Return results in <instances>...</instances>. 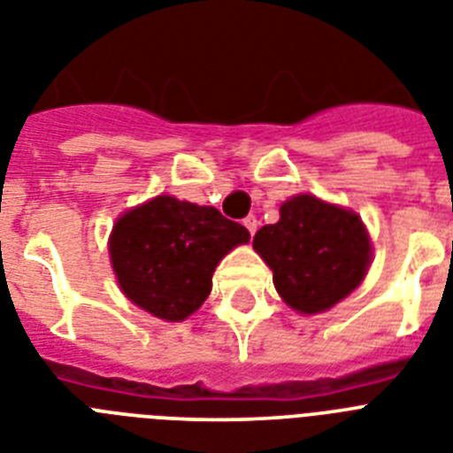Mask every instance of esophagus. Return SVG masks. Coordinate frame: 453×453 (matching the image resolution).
<instances>
[{
  "instance_id": "34e87169",
  "label": "esophagus",
  "mask_w": 453,
  "mask_h": 453,
  "mask_svg": "<svg viewBox=\"0 0 453 453\" xmlns=\"http://www.w3.org/2000/svg\"><path fill=\"white\" fill-rule=\"evenodd\" d=\"M244 227L249 230V234H256V230H258V219L256 216H246Z\"/></svg>"
}]
</instances>
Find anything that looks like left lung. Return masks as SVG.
<instances>
[{
	"mask_svg": "<svg viewBox=\"0 0 453 453\" xmlns=\"http://www.w3.org/2000/svg\"><path fill=\"white\" fill-rule=\"evenodd\" d=\"M279 220L263 226L253 249L270 265L274 288L300 314H319L365 279L372 246L358 214L314 195L281 204Z\"/></svg>",
	"mask_w": 453,
	"mask_h": 453,
	"instance_id": "1",
	"label": "left lung"
}]
</instances>
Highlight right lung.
I'll use <instances>...</instances> for the list:
<instances>
[{"mask_svg":"<svg viewBox=\"0 0 453 453\" xmlns=\"http://www.w3.org/2000/svg\"><path fill=\"white\" fill-rule=\"evenodd\" d=\"M246 242L249 230L219 209L157 195L116 220L109 253L132 303L165 321H183L211 293L216 265Z\"/></svg>","mask_w":453,"mask_h":453,"instance_id":"add662e5","label":"right lung"}]
</instances>
